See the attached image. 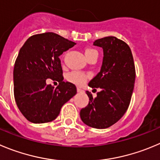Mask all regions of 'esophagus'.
<instances>
[{
  "label": "esophagus",
  "mask_w": 160,
  "mask_h": 160,
  "mask_svg": "<svg viewBox=\"0 0 160 160\" xmlns=\"http://www.w3.org/2000/svg\"><path fill=\"white\" fill-rule=\"evenodd\" d=\"M77 91H78V92H82L83 90L80 87H77Z\"/></svg>",
  "instance_id": "1"
}]
</instances>
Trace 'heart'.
<instances>
[{"instance_id": "heart-1", "label": "heart", "mask_w": 160, "mask_h": 160, "mask_svg": "<svg viewBox=\"0 0 160 160\" xmlns=\"http://www.w3.org/2000/svg\"><path fill=\"white\" fill-rule=\"evenodd\" d=\"M93 52H97V51L95 49H92V48H86L85 50V55H86V58L89 55H91ZM87 78L88 76L85 73L76 71L70 72L67 75V79H68V82L78 85V86H81V85L84 84L86 82V80H87Z\"/></svg>"}]
</instances>
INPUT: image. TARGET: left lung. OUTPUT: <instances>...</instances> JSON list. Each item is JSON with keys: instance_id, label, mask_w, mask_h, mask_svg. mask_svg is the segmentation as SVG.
<instances>
[{"instance_id": "left-lung-1", "label": "left lung", "mask_w": 160, "mask_h": 160, "mask_svg": "<svg viewBox=\"0 0 160 160\" xmlns=\"http://www.w3.org/2000/svg\"><path fill=\"white\" fill-rule=\"evenodd\" d=\"M104 52L100 72L89 82L91 88L101 90L88 105L80 111V117L85 124L96 129H106L123 116L130 105L134 87V62L131 50L127 43L113 36L103 38L93 42Z\"/></svg>"}]
</instances>
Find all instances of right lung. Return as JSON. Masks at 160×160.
Wrapping results in <instances>:
<instances>
[{
  "label": "right lung",
  "mask_w": 160,
  "mask_h": 160,
  "mask_svg": "<svg viewBox=\"0 0 160 160\" xmlns=\"http://www.w3.org/2000/svg\"><path fill=\"white\" fill-rule=\"evenodd\" d=\"M76 43L47 32L29 38L19 50L13 71L14 97L24 117L33 123L54 120L62 106L77 92L74 84L63 82L60 56ZM56 81V88L46 79Z\"/></svg>",
  "instance_id": "add662e5"
}]
</instances>
